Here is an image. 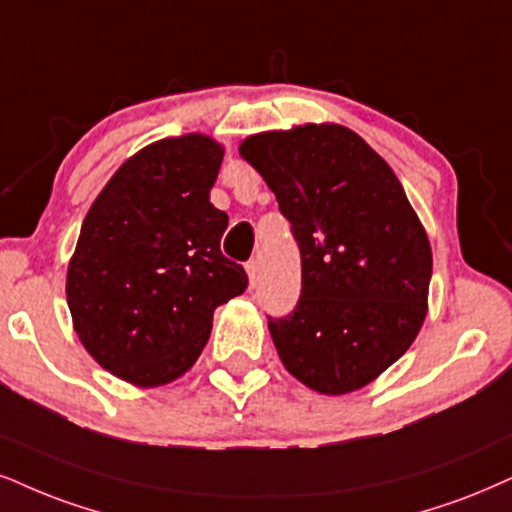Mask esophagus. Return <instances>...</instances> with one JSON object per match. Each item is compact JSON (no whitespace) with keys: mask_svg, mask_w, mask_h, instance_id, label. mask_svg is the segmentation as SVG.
<instances>
[{"mask_svg":"<svg viewBox=\"0 0 512 512\" xmlns=\"http://www.w3.org/2000/svg\"><path fill=\"white\" fill-rule=\"evenodd\" d=\"M246 275H249V287H256L258 277H261V266H258V261L246 263Z\"/></svg>","mask_w":512,"mask_h":512,"instance_id":"obj_1","label":"esophagus"}]
</instances>
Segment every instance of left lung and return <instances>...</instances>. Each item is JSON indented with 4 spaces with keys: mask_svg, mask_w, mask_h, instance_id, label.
<instances>
[{
    "mask_svg": "<svg viewBox=\"0 0 512 512\" xmlns=\"http://www.w3.org/2000/svg\"><path fill=\"white\" fill-rule=\"evenodd\" d=\"M239 156L273 189L301 251L299 304L268 320L280 361L318 394L365 387L427 315L432 246L399 178L337 123L258 132Z\"/></svg>",
    "mask_w": 512,
    "mask_h": 512,
    "instance_id": "8db88e82",
    "label": "left lung"
}]
</instances>
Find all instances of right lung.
I'll list each match as a JSON object with an SVG mask.
<instances>
[{"label":"right lung","instance_id":"right-lung-1","mask_svg":"<svg viewBox=\"0 0 512 512\" xmlns=\"http://www.w3.org/2000/svg\"><path fill=\"white\" fill-rule=\"evenodd\" d=\"M223 144L201 132L132 154L82 220L66 301L87 353L135 387H161L197 363L213 311L246 289L220 251L227 213L211 204Z\"/></svg>","mask_w":512,"mask_h":512}]
</instances>
